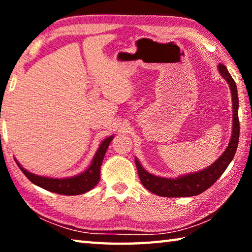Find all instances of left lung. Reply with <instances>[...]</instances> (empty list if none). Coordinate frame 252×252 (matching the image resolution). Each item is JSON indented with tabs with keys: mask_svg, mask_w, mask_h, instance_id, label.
<instances>
[{
	"mask_svg": "<svg viewBox=\"0 0 252 252\" xmlns=\"http://www.w3.org/2000/svg\"><path fill=\"white\" fill-rule=\"evenodd\" d=\"M219 72L227 80L229 83L230 90L232 95V110H233V126H232V135L230 140L228 148L221 155V157L210 167L202 170V171L188 174L177 179H167L153 176V174L147 172L140 164L138 159H135V165L138 169L140 181L142 182L146 189L151 191L152 193L161 195L167 198H179V197H192L202 193L203 191L209 189L213 183L220 178L224 170L228 168L230 162L232 161L234 153L237 151L239 142V133H240V126H239L238 117V92L237 84L232 79V76L223 64H219Z\"/></svg>",
	"mask_w": 252,
	"mask_h": 252,
	"instance_id": "8db88e82",
	"label": "left lung"
}]
</instances>
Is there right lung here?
Instances as JSON below:
<instances>
[{
	"label": "right lung",
	"mask_w": 252,
	"mask_h": 252,
	"mask_svg": "<svg viewBox=\"0 0 252 252\" xmlns=\"http://www.w3.org/2000/svg\"><path fill=\"white\" fill-rule=\"evenodd\" d=\"M112 139L113 136L111 135L109 138H106L104 141H102L99 149H97L94 158H93L90 167L85 170L83 173L72 178L54 179V178L35 176V174L29 172L21 167V164L16 160L15 162L18 163L21 171L25 174V177H27L32 183H34V185L43 188V189L48 191H51V192L59 193V194H65V195L81 194V193L88 192L89 190H91L92 188H94L96 186V183L99 182L102 161H103L106 149H108L110 142L112 141Z\"/></svg>",
	"instance_id": "1"
}]
</instances>
